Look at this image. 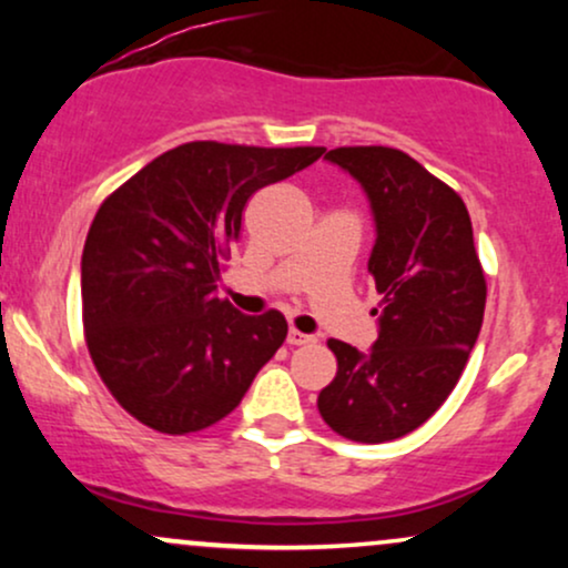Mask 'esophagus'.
Returning <instances> with one entry per match:
<instances>
[{
    "instance_id": "34e87169",
    "label": "esophagus",
    "mask_w": 568,
    "mask_h": 568,
    "mask_svg": "<svg viewBox=\"0 0 568 568\" xmlns=\"http://www.w3.org/2000/svg\"><path fill=\"white\" fill-rule=\"evenodd\" d=\"M285 342H288L291 347H302V344H312V342H315V338H312L310 334H302V331L291 328L288 331V338H285Z\"/></svg>"
}]
</instances>
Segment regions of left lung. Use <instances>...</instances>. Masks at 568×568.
Wrapping results in <instances>:
<instances>
[{
	"label": "left lung",
	"instance_id": "1",
	"mask_svg": "<svg viewBox=\"0 0 568 568\" xmlns=\"http://www.w3.org/2000/svg\"><path fill=\"white\" fill-rule=\"evenodd\" d=\"M361 184L374 216L368 272L382 293L368 352L331 338L336 376L317 395L334 433L387 443L443 406L484 325L486 280L465 202L406 152L342 146L325 154Z\"/></svg>",
	"mask_w": 568,
	"mask_h": 568
}]
</instances>
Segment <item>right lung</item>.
Masks as SVG:
<instances>
[{
    "instance_id": "add662e5",
    "label": "right lung",
    "mask_w": 568,
    "mask_h": 568,
    "mask_svg": "<svg viewBox=\"0 0 568 568\" xmlns=\"http://www.w3.org/2000/svg\"><path fill=\"white\" fill-rule=\"evenodd\" d=\"M323 152L192 141L143 165L98 207L82 251L84 338L130 416L186 435L240 406L288 323L275 310L251 317L221 302V258L240 237L251 194Z\"/></svg>"
}]
</instances>
